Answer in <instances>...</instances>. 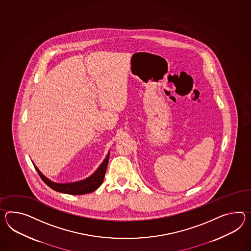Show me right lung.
<instances>
[{"mask_svg": "<svg viewBox=\"0 0 251 251\" xmlns=\"http://www.w3.org/2000/svg\"><path fill=\"white\" fill-rule=\"evenodd\" d=\"M109 158H110V152L108 153L106 159H104L103 162L100 164L98 170L95 171V173L93 175L86 178L84 180L74 182V183L61 184L52 182L47 177H44L40 171L37 169V167L34 166V168L36 169L37 172H38L39 176L43 179V182L46 185H48L50 189L59 191V192H62V193L71 194V195H82V194L91 193L92 191L97 190L99 187L102 184Z\"/></svg>", "mask_w": 251, "mask_h": 251, "instance_id": "right-lung-1", "label": "right lung"}]
</instances>
